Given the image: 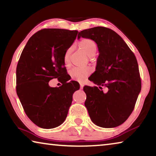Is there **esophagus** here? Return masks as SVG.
Masks as SVG:
<instances>
[{
  "label": "esophagus",
  "instance_id": "34e87169",
  "mask_svg": "<svg viewBox=\"0 0 156 156\" xmlns=\"http://www.w3.org/2000/svg\"><path fill=\"white\" fill-rule=\"evenodd\" d=\"M83 87H84V85L83 84H80V89H83Z\"/></svg>",
  "mask_w": 156,
  "mask_h": 156
}]
</instances>
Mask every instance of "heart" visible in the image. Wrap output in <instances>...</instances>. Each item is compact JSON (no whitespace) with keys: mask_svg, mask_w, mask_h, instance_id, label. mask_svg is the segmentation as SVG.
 Here are the masks:
<instances>
[{"mask_svg":"<svg viewBox=\"0 0 156 156\" xmlns=\"http://www.w3.org/2000/svg\"><path fill=\"white\" fill-rule=\"evenodd\" d=\"M79 46L80 49L87 55L88 56H93L96 51L97 46L96 43L94 41L89 38H83L79 42ZM72 48L69 49L66 51L65 54V65L69 66V55ZM91 72V69L89 67L79 68L74 67L70 71V75L72 78L75 79L79 82H83L86 80L87 76L90 74Z\"/></svg>","mask_w":156,"mask_h":156,"instance_id":"heart-1","label":"heart"}]
</instances>
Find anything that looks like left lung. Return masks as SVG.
<instances>
[{
    "mask_svg": "<svg viewBox=\"0 0 156 156\" xmlns=\"http://www.w3.org/2000/svg\"><path fill=\"white\" fill-rule=\"evenodd\" d=\"M80 37L93 40L99 51L96 71L89 77L98 87H84V105L95 125L116 127L131 115L141 91L136 58L123 39L111 29H87L78 33V38ZM102 87L108 91L103 92Z\"/></svg>",
    "mask_w": 156,
    "mask_h": 156,
    "instance_id": "8db88e82",
    "label": "left lung"
}]
</instances>
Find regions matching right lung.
<instances>
[{"mask_svg": "<svg viewBox=\"0 0 156 156\" xmlns=\"http://www.w3.org/2000/svg\"><path fill=\"white\" fill-rule=\"evenodd\" d=\"M78 31L43 29L29 39L16 67V93L28 118L39 127L52 129L64 122L80 89L76 81L51 87L49 80L64 79L65 54ZM62 78H61V77Z\"/></svg>", "mask_w": 156, "mask_h": 156, "instance_id": "add662e5", "label": "right lung"}]
</instances>
